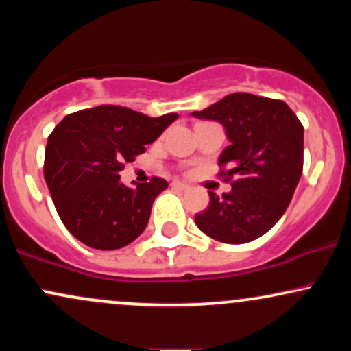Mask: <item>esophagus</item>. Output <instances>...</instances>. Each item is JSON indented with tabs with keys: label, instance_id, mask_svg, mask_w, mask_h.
Listing matches in <instances>:
<instances>
[{
	"label": "esophagus",
	"instance_id": "esophagus-1",
	"mask_svg": "<svg viewBox=\"0 0 351 351\" xmlns=\"http://www.w3.org/2000/svg\"><path fill=\"white\" fill-rule=\"evenodd\" d=\"M171 186L175 189H180V191H188V189H189V184L181 183V181H173Z\"/></svg>",
	"mask_w": 351,
	"mask_h": 351
}]
</instances>
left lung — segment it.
Masks as SVG:
<instances>
[{"label":"left lung","mask_w":351,"mask_h":351,"mask_svg":"<svg viewBox=\"0 0 351 351\" xmlns=\"http://www.w3.org/2000/svg\"><path fill=\"white\" fill-rule=\"evenodd\" d=\"M217 120L229 143L219 156V173L232 186L195 216L204 234L226 244H244L271 229L291 203L304 168V127L285 102L234 92L201 112Z\"/></svg>","instance_id":"8db88e82"}]
</instances>
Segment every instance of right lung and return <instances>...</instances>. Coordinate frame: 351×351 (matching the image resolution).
Listing matches in <instances>:
<instances>
[{
	"instance_id": "right-lung-1",
	"label": "right lung",
	"mask_w": 351,
	"mask_h": 351,
	"mask_svg": "<svg viewBox=\"0 0 351 351\" xmlns=\"http://www.w3.org/2000/svg\"><path fill=\"white\" fill-rule=\"evenodd\" d=\"M176 119L178 114L152 119L122 106H99L56 125L46 145L44 178L60 221L75 239L114 251L142 234L153 201L168 183L153 176L125 186L120 171Z\"/></svg>"
}]
</instances>
